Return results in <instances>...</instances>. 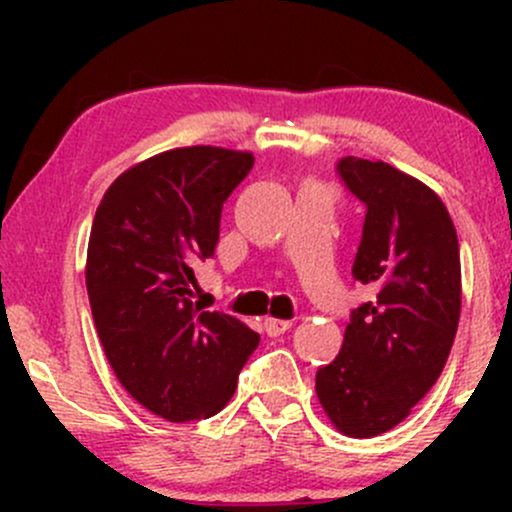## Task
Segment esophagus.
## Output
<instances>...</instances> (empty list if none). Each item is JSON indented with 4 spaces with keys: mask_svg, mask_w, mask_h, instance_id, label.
I'll return each mask as SVG.
<instances>
[{
    "mask_svg": "<svg viewBox=\"0 0 512 512\" xmlns=\"http://www.w3.org/2000/svg\"><path fill=\"white\" fill-rule=\"evenodd\" d=\"M284 322H286L284 317H281V315H274V325H276V327H279V325H284Z\"/></svg>",
    "mask_w": 512,
    "mask_h": 512,
    "instance_id": "1",
    "label": "esophagus"
}]
</instances>
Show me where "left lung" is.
I'll use <instances>...</instances> for the list:
<instances>
[{
    "label": "left lung",
    "instance_id": "obj_1",
    "mask_svg": "<svg viewBox=\"0 0 512 512\" xmlns=\"http://www.w3.org/2000/svg\"><path fill=\"white\" fill-rule=\"evenodd\" d=\"M255 156L187 146L122 173L91 226L86 291L108 363L142 407L173 424L226 407L260 334L199 289L221 209Z\"/></svg>",
    "mask_w": 512,
    "mask_h": 512
}]
</instances>
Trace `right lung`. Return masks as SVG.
<instances>
[{"mask_svg":"<svg viewBox=\"0 0 512 512\" xmlns=\"http://www.w3.org/2000/svg\"><path fill=\"white\" fill-rule=\"evenodd\" d=\"M344 175L366 204L351 274L368 296L351 310L337 358L317 370L315 390L346 436L395 428L436 385L455 342L462 305L460 245L443 202L395 168Z\"/></svg>","mask_w":512,"mask_h":512,"instance_id":"obj_1","label":"right lung"}]
</instances>
